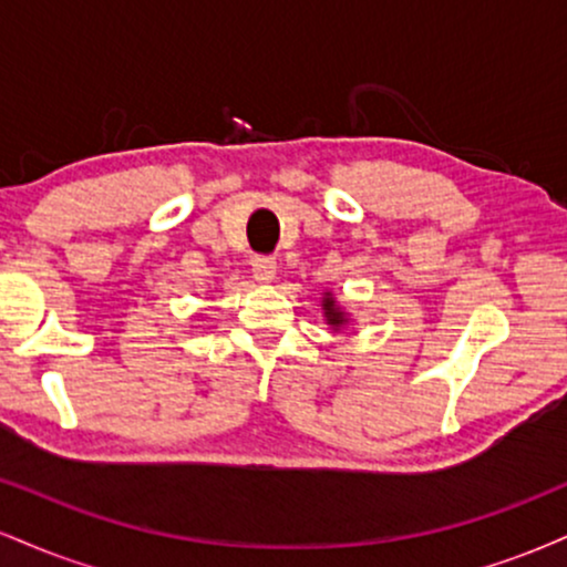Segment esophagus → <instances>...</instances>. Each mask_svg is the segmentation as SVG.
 Instances as JSON below:
<instances>
[{"mask_svg":"<svg viewBox=\"0 0 567 567\" xmlns=\"http://www.w3.org/2000/svg\"><path fill=\"white\" fill-rule=\"evenodd\" d=\"M252 277L258 282H271L277 277V261L271 256H256L252 258Z\"/></svg>","mask_w":567,"mask_h":567,"instance_id":"esophagus-1","label":"esophagus"}]
</instances>
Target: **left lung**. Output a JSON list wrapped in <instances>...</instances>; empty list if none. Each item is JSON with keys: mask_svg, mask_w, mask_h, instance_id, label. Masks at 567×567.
I'll list each match as a JSON object with an SVG mask.
<instances>
[{"mask_svg": "<svg viewBox=\"0 0 567 567\" xmlns=\"http://www.w3.org/2000/svg\"><path fill=\"white\" fill-rule=\"evenodd\" d=\"M324 315H328V322L330 324H336V328H338V324H343V311H338V306H336V301H333V298H324Z\"/></svg>", "mask_w": 567, "mask_h": 567, "instance_id": "8db88e82", "label": "left lung"}]
</instances>
